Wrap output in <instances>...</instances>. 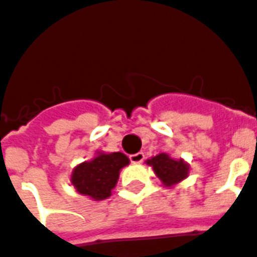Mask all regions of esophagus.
I'll return each mask as SVG.
<instances>
[{"mask_svg":"<svg viewBox=\"0 0 257 257\" xmlns=\"http://www.w3.org/2000/svg\"><path fill=\"white\" fill-rule=\"evenodd\" d=\"M129 159H131V162H134V163L143 162V161H144V154L143 153L132 154V155H129Z\"/></svg>","mask_w":257,"mask_h":257,"instance_id":"34e87169","label":"esophagus"}]
</instances>
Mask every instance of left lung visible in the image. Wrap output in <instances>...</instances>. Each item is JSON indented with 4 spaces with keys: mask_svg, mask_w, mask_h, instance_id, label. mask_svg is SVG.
<instances>
[{
    "mask_svg": "<svg viewBox=\"0 0 257 257\" xmlns=\"http://www.w3.org/2000/svg\"><path fill=\"white\" fill-rule=\"evenodd\" d=\"M147 165L153 167L154 173L165 187H173L181 182L189 173V165L187 162L182 159H173L165 153L148 159Z\"/></svg>",
    "mask_w": 257,
    "mask_h": 257,
    "instance_id": "obj_1",
    "label": "left lung"
}]
</instances>
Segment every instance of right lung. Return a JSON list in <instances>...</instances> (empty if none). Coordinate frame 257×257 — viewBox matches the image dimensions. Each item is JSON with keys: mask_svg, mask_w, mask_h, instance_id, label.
Returning a JSON list of instances; mask_svg holds the SVG:
<instances>
[{"mask_svg": "<svg viewBox=\"0 0 257 257\" xmlns=\"http://www.w3.org/2000/svg\"><path fill=\"white\" fill-rule=\"evenodd\" d=\"M129 165V158L122 153H98L88 162L73 169L70 182L80 195L92 200H104L118 181L119 170Z\"/></svg>", "mask_w": 257, "mask_h": 257, "instance_id": "obj_1", "label": "right lung"}]
</instances>
